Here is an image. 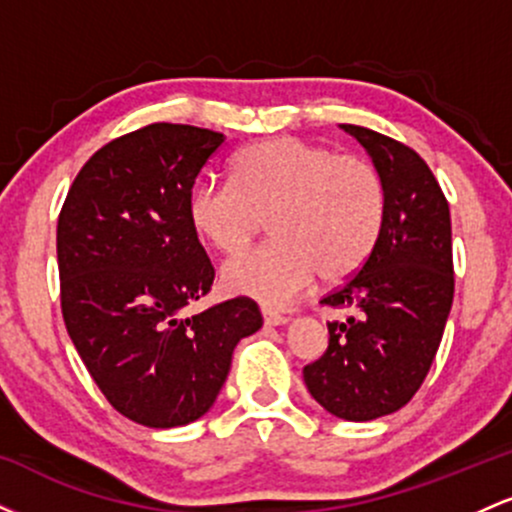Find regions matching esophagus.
<instances>
[{"label": "esophagus", "instance_id": "esophagus-1", "mask_svg": "<svg viewBox=\"0 0 512 512\" xmlns=\"http://www.w3.org/2000/svg\"><path fill=\"white\" fill-rule=\"evenodd\" d=\"M262 317H264V325H272V327H281L289 322V317L286 315H279V313H274V310H267V308H262Z\"/></svg>", "mask_w": 512, "mask_h": 512}]
</instances>
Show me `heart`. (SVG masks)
<instances>
[{
  "label": "heart",
  "instance_id": "1",
  "mask_svg": "<svg viewBox=\"0 0 512 512\" xmlns=\"http://www.w3.org/2000/svg\"><path fill=\"white\" fill-rule=\"evenodd\" d=\"M192 228L216 252L236 255L272 219L274 243L221 269L223 291L286 305L320 274L325 284L354 276L385 228L380 170L330 146L272 137L240 151L233 180H202L187 202Z\"/></svg>",
  "mask_w": 512,
  "mask_h": 512
}]
</instances>
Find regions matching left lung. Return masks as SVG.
I'll return each mask as SVG.
<instances>
[{
	"mask_svg": "<svg viewBox=\"0 0 512 512\" xmlns=\"http://www.w3.org/2000/svg\"><path fill=\"white\" fill-rule=\"evenodd\" d=\"M342 129L383 175L387 216L368 262L320 301L351 315L327 322L330 346L303 380L337 419L373 421L416 395L443 339L455 293L450 207L414 149L368 127Z\"/></svg>",
	"mask_w": 512,
	"mask_h": 512,
	"instance_id": "8db88e82",
	"label": "left lung"
}]
</instances>
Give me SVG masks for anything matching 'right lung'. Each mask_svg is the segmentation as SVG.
Listing matches in <instances>:
<instances>
[{
    "instance_id": "right-lung-1",
    "label": "right lung",
    "mask_w": 512,
    "mask_h": 512,
    "mask_svg": "<svg viewBox=\"0 0 512 512\" xmlns=\"http://www.w3.org/2000/svg\"><path fill=\"white\" fill-rule=\"evenodd\" d=\"M223 142L170 122L113 139L79 170L57 221L69 337L105 399L149 428L207 414L236 344L262 327L250 298L185 315L214 281L187 202Z\"/></svg>"
}]
</instances>
